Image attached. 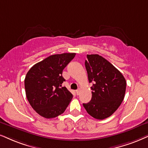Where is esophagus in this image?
<instances>
[{"mask_svg": "<svg viewBox=\"0 0 148 148\" xmlns=\"http://www.w3.org/2000/svg\"><path fill=\"white\" fill-rule=\"evenodd\" d=\"M80 89H77V90H76V94H77V95H79V93H80Z\"/></svg>", "mask_w": 148, "mask_h": 148, "instance_id": "obj_1", "label": "esophagus"}]
</instances>
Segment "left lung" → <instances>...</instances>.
I'll return each mask as SVG.
<instances>
[{
    "instance_id": "left-lung-1",
    "label": "left lung",
    "mask_w": 148,
    "mask_h": 148,
    "mask_svg": "<svg viewBox=\"0 0 148 148\" xmlns=\"http://www.w3.org/2000/svg\"><path fill=\"white\" fill-rule=\"evenodd\" d=\"M87 57L85 65L89 83L93 84L92 97L83 106L95 119H106L124 100L126 81L122 74L102 56L87 55Z\"/></svg>"
}]
</instances>
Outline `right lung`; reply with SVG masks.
<instances>
[{
    "mask_svg": "<svg viewBox=\"0 0 148 148\" xmlns=\"http://www.w3.org/2000/svg\"><path fill=\"white\" fill-rule=\"evenodd\" d=\"M76 53L53 55L36 63L29 70L24 79L26 96L39 115L50 119L63 113L73 95L65 87L63 69Z\"/></svg>",
    "mask_w": 148,
    "mask_h": 148,
    "instance_id": "obj_1",
    "label": "right lung"
}]
</instances>
